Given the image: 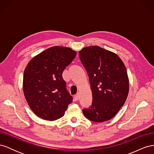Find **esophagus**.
Listing matches in <instances>:
<instances>
[{"instance_id": "34e87169", "label": "esophagus", "mask_w": 154, "mask_h": 154, "mask_svg": "<svg viewBox=\"0 0 154 154\" xmlns=\"http://www.w3.org/2000/svg\"><path fill=\"white\" fill-rule=\"evenodd\" d=\"M75 99L76 100H78L79 99H80V94H79V93H78V94L75 96Z\"/></svg>"}]
</instances>
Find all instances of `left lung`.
I'll return each instance as SVG.
<instances>
[{"label": "left lung", "mask_w": 154, "mask_h": 154, "mask_svg": "<svg viewBox=\"0 0 154 154\" xmlns=\"http://www.w3.org/2000/svg\"><path fill=\"white\" fill-rule=\"evenodd\" d=\"M87 72L92 93L91 107L83 110L88 120L101 123L111 119L123 106L129 91L125 64L118 56L99 46H89L79 51Z\"/></svg>", "instance_id": "left-lung-1"}]
</instances>
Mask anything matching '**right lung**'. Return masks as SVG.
I'll use <instances>...</instances> for the list:
<instances>
[{"mask_svg": "<svg viewBox=\"0 0 154 154\" xmlns=\"http://www.w3.org/2000/svg\"><path fill=\"white\" fill-rule=\"evenodd\" d=\"M76 51L54 46L32 58L25 69L23 91L32 111L39 118L57 120L64 116L72 97L66 89L62 73Z\"/></svg>", "mask_w": 154, "mask_h": 154, "instance_id": "1", "label": "right lung"}]
</instances>
